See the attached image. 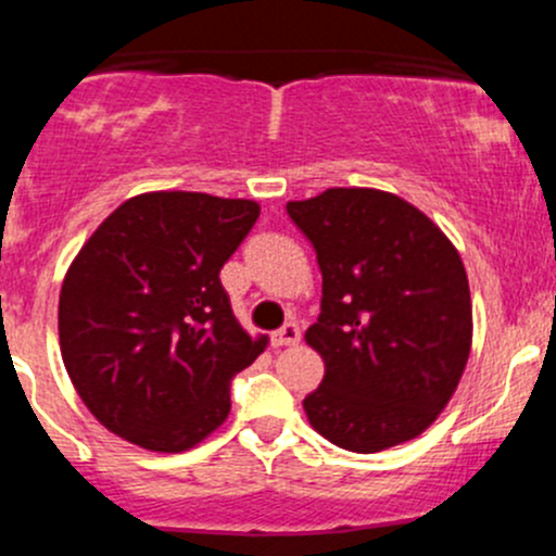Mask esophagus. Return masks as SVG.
I'll return each mask as SVG.
<instances>
[{
    "mask_svg": "<svg viewBox=\"0 0 556 556\" xmlns=\"http://www.w3.org/2000/svg\"><path fill=\"white\" fill-rule=\"evenodd\" d=\"M300 343V327L294 321H286L278 332H273V345H296Z\"/></svg>",
    "mask_w": 556,
    "mask_h": 556,
    "instance_id": "1",
    "label": "esophagus"
}]
</instances>
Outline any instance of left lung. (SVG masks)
Instances as JSON below:
<instances>
[{
  "label": "left lung",
  "instance_id": "obj_1",
  "mask_svg": "<svg viewBox=\"0 0 556 556\" xmlns=\"http://www.w3.org/2000/svg\"><path fill=\"white\" fill-rule=\"evenodd\" d=\"M321 270V313L305 340L324 381L302 400L318 435L356 454L421 435L452 400L472 338L457 249L410 202L327 189L289 202Z\"/></svg>",
  "mask_w": 556,
  "mask_h": 556
}]
</instances>
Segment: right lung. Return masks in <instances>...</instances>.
Returning <instances> with one entry per match:
<instances>
[{
    "instance_id": "add662e5",
    "label": "right lung",
    "mask_w": 556,
    "mask_h": 556,
    "mask_svg": "<svg viewBox=\"0 0 556 556\" xmlns=\"http://www.w3.org/2000/svg\"><path fill=\"white\" fill-rule=\"evenodd\" d=\"M256 218L251 200L153 191L86 240L59 296V340L110 432L175 454L224 425L229 383L267 343L240 327L218 278Z\"/></svg>"
}]
</instances>
